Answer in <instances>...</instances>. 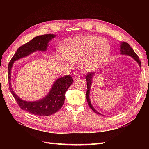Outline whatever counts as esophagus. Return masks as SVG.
Returning <instances> with one entry per match:
<instances>
[{"label":"esophagus","instance_id":"34e87169","mask_svg":"<svg viewBox=\"0 0 149 149\" xmlns=\"http://www.w3.org/2000/svg\"><path fill=\"white\" fill-rule=\"evenodd\" d=\"M80 78V75L79 74H75L74 75V80H77Z\"/></svg>","mask_w":149,"mask_h":149}]
</instances>
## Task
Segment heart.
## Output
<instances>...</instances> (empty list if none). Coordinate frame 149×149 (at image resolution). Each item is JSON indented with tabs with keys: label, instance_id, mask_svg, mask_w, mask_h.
Here are the masks:
<instances>
[{
	"label": "heart",
	"instance_id": "b5f03b06",
	"mask_svg": "<svg viewBox=\"0 0 149 149\" xmlns=\"http://www.w3.org/2000/svg\"><path fill=\"white\" fill-rule=\"evenodd\" d=\"M61 54L57 58L64 64L66 60L80 61L81 68L91 72L99 68L107 62L110 54L108 42L97 36H82L72 37L65 40L61 47Z\"/></svg>",
	"mask_w": 149,
	"mask_h": 149
}]
</instances>
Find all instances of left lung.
Instances as JSON below:
<instances>
[{"label":"left lung","mask_w":149,"mask_h":149,"mask_svg":"<svg viewBox=\"0 0 149 149\" xmlns=\"http://www.w3.org/2000/svg\"><path fill=\"white\" fill-rule=\"evenodd\" d=\"M120 53L122 54H123V55H128V56H130L131 57H132L138 63L139 65L141 67V61H140L139 58V56H137V54L135 53L134 50H133L132 48L130 47V45L128 43H127V42H121ZM94 75H95V73H93V72H91L87 73L86 77H85V79H86L87 84V93H86V98H87L88 104H89L90 108H91L93 112L97 113V114H101L95 109L94 107H93L91 103V101H90V98H89L90 89H91V87L92 79H93V77Z\"/></svg>","instance_id":"8db88e82"}]
</instances>
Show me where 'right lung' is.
Instances as JSON below:
<instances>
[{"label": "right lung", "instance_id": "1", "mask_svg": "<svg viewBox=\"0 0 149 149\" xmlns=\"http://www.w3.org/2000/svg\"><path fill=\"white\" fill-rule=\"evenodd\" d=\"M55 37L53 34H47L35 37L29 42L24 44L17 50L8 64L9 89L22 110L39 116H48L58 112L64 104L65 94L74 81L70 75L60 77L55 81L46 97L37 101H25L17 97L14 92L11 84V69L14 62L26 57L37 50L45 51L49 41Z\"/></svg>", "mask_w": 149, "mask_h": 149}]
</instances>
